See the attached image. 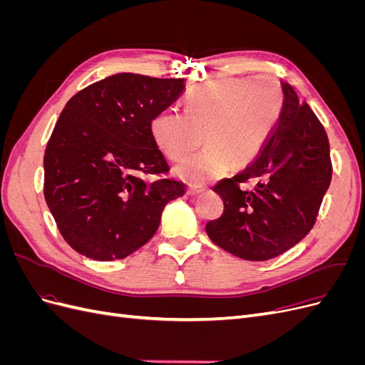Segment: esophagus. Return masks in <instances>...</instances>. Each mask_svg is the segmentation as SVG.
I'll return each mask as SVG.
<instances>
[{"instance_id":"esophagus-1","label":"esophagus","mask_w":365,"mask_h":365,"mask_svg":"<svg viewBox=\"0 0 365 365\" xmlns=\"http://www.w3.org/2000/svg\"><path fill=\"white\" fill-rule=\"evenodd\" d=\"M202 192H204L202 187H195V185H190L189 189H187V193L192 195V196H195V195H201Z\"/></svg>"}]
</instances>
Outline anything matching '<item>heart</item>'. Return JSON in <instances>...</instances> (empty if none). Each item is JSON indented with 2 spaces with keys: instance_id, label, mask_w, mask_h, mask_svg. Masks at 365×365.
<instances>
[{
  "instance_id": "obj_1",
  "label": "heart",
  "mask_w": 365,
  "mask_h": 365,
  "mask_svg": "<svg viewBox=\"0 0 365 365\" xmlns=\"http://www.w3.org/2000/svg\"><path fill=\"white\" fill-rule=\"evenodd\" d=\"M185 111L164 109L150 121L165 157L180 161L202 143L207 148L176 165V175L204 184L230 165L244 168L263 149L282 114L283 90L269 74L201 83L185 94Z\"/></svg>"
}]
</instances>
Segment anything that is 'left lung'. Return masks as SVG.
Instances as JSON below:
<instances>
[{
    "instance_id": "left-lung-1",
    "label": "left lung",
    "mask_w": 365,
    "mask_h": 365,
    "mask_svg": "<svg viewBox=\"0 0 365 365\" xmlns=\"http://www.w3.org/2000/svg\"><path fill=\"white\" fill-rule=\"evenodd\" d=\"M283 108L256 160L220 181L224 213L205 225L217 247L245 260L277 257L312 230L332 180L324 126L294 88L282 82ZM256 179L252 191L241 187Z\"/></svg>"
}]
</instances>
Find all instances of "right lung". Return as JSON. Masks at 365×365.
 Listing matches in <instances>:
<instances>
[{
  "label": "right lung",
  "instance_id": "right-lung-1",
  "mask_svg": "<svg viewBox=\"0 0 365 365\" xmlns=\"http://www.w3.org/2000/svg\"><path fill=\"white\" fill-rule=\"evenodd\" d=\"M184 79L118 73L65 105L43 155V196L67 244L94 260L125 259L152 239L161 212L184 195L150 121L184 93ZM155 174L159 180L146 182Z\"/></svg>",
  "mask_w": 365,
  "mask_h": 365
}]
</instances>
